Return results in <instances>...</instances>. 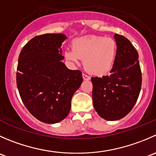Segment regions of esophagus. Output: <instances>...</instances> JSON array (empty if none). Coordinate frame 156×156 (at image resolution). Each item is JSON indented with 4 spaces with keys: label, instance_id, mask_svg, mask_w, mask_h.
Masks as SVG:
<instances>
[{
    "label": "esophagus",
    "instance_id": "esophagus-1",
    "mask_svg": "<svg viewBox=\"0 0 156 156\" xmlns=\"http://www.w3.org/2000/svg\"><path fill=\"white\" fill-rule=\"evenodd\" d=\"M82 77H83V79L86 80V81H88V80L90 79V76H88V75H85V74H82Z\"/></svg>",
    "mask_w": 156,
    "mask_h": 156
}]
</instances>
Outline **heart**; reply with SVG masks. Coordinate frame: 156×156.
Returning <instances> with one entry per match:
<instances>
[{"mask_svg":"<svg viewBox=\"0 0 156 156\" xmlns=\"http://www.w3.org/2000/svg\"><path fill=\"white\" fill-rule=\"evenodd\" d=\"M72 49L65 51L66 59L80 64L82 58L86 70L95 75H103L111 69L116 53V42L111 38L96 36H81L72 43Z\"/></svg>","mask_w":156,"mask_h":156,"instance_id":"b5f03b06","label":"heart"}]
</instances>
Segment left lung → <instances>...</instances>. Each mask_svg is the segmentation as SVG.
<instances>
[{
    "instance_id": "left-lung-1",
    "label": "left lung",
    "mask_w": 156,
    "mask_h": 156,
    "mask_svg": "<svg viewBox=\"0 0 156 156\" xmlns=\"http://www.w3.org/2000/svg\"><path fill=\"white\" fill-rule=\"evenodd\" d=\"M116 53L110 75L91 78L93 104L104 120L122 119L135 105L142 85L137 51L129 40L115 33Z\"/></svg>"
}]
</instances>
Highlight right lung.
Masks as SVG:
<instances>
[{
	"label": "right lung",
	"instance_id": "right-lung-1",
	"mask_svg": "<svg viewBox=\"0 0 156 156\" xmlns=\"http://www.w3.org/2000/svg\"><path fill=\"white\" fill-rule=\"evenodd\" d=\"M62 33L36 36L23 48L18 58L16 85L27 110L40 121L58 123L69 113L71 101L83 81L81 72L62 62Z\"/></svg>",
	"mask_w": 156,
	"mask_h": 156
}]
</instances>
